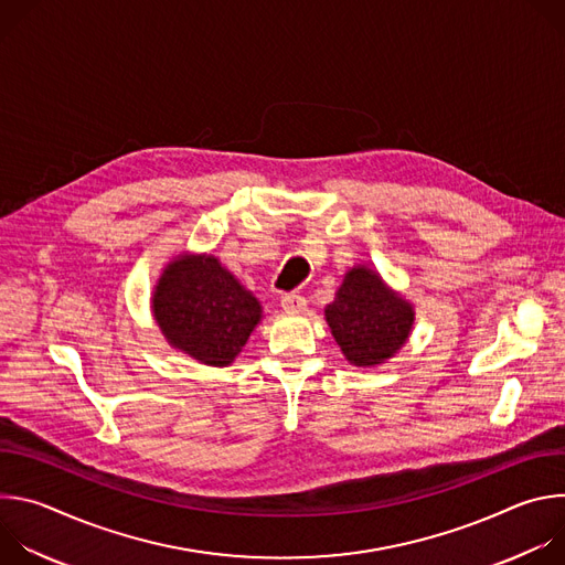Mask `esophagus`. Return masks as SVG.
<instances>
[{
  "label": "esophagus",
  "mask_w": 565,
  "mask_h": 565,
  "mask_svg": "<svg viewBox=\"0 0 565 565\" xmlns=\"http://www.w3.org/2000/svg\"><path fill=\"white\" fill-rule=\"evenodd\" d=\"M281 308H284L286 312H299V310L306 308V297L299 295V292H286V295L281 297Z\"/></svg>",
  "instance_id": "34e87169"
}]
</instances>
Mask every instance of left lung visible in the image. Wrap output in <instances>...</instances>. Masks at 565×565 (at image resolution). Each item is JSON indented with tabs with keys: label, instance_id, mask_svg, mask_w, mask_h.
Masks as SVG:
<instances>
[{
	"label": "left lung",
	"instance_id": "1",
	"mask_svg": "<svg viewBox=\"0 0 565 565\" xmlns=\"http://www.w3.org/2000/svg\"><path fill=\"white\" fill-rule=\"evenodd\" d=\"M329 327L355 366H375L388 360L414 324L412 306L393 295L382 279L366 268H353L327 306Z\"/></svg>",
	"mask_w": 565,
	"mask_h": 565
}]
</instances>
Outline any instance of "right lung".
Wrapping results in <instances>:
<instances>
[{
    "mask_svg": "<svg viewBox=\"0 0 565 565\" xmlns=\"http://www.w3.org/2000/svg\"><path fill=\"white\" fill-rule=\"evenodd\" d=\"M153 317L194 360L227 366L262 319V306L214 257H181L160 277Z\"/></svg>",
    "mask_w": 565,
    "mask_h": 565,
    "instance_id": "obj_1",
    "label": "right lung"
}]
</instances>
